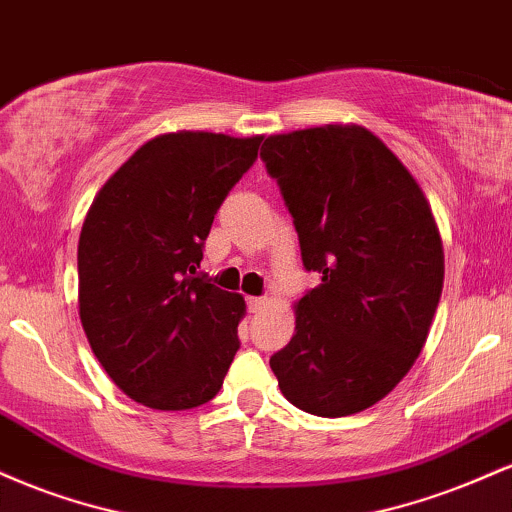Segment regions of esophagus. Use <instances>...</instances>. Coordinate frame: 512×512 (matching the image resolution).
I'll use <instances>...</instances> for the list:
<instances>
[{
  "label": "esophagus",
  "instance_id": "1",
  "mask_svg": "<svg viewBox=\"0 0 512 512\" xmlns=\"http://www.w3.org/2000/svg\"><path fill=\"white\" fill-rule=\"evenodd\" d=\"M264 305H267V298H262V296H250L248 298V310H250V313H260Z\"/></svg>",
  "mask_w": 512,
  "mask_h": 512
}]
</instances>
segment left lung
<instances>
[{
    "label": "left lung",
    "mask_w": 512,
    "mask_h": 512,
    "mask_svg": "<svg viewBox=\"0 0 512 512\" xmlns=\"http://www.w3.org/2000/svg\"><path fill=\"white\" fill-rule=\"evenodd\" d=\"M320 284L296 303V334L269 358L281 395L315 416L380 402L424 349L443 240L419 182L358 125L272 134L260 151Z\"/></svg>",
    "instance_id": "left-lung-1"
}]
</instances>
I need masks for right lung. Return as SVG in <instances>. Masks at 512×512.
Masks as SVG:
<instances>
[{"label": "right lung", "mask_w": 512, "mask_h": 512, "mask_svg": "<svg viewBox=\"0 0 512 512\" xmlns=\"http://www.w3.org/2000/svg\"><path fill=\"white\" fill-rule=\"evenodd\" d=\"M262 137L170 132L139 146L79 236V317L105 373L144 407L195 409L238 351L240 293L197 276L214 214Z\"/></svg>", "instance_id": "add662e5"}]
</instances>
